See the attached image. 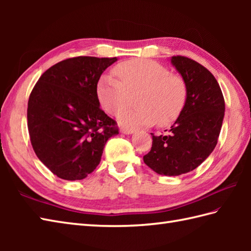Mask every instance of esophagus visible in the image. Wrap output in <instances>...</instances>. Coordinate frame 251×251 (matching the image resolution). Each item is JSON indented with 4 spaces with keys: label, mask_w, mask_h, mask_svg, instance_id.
Segmentation results:
<instances>
[{
    "label": "esophagus",
    "mask_w": 251,
    "mask_h": 251,
    "mask_svg": "<svg viewBox=\"0 0 251 251\" xmlns=\"http://www.w3.org/2000/svg\"><path fill=\"white\" fill-rule=\"evenodd\" d=\"M122 134H125V135H129V134H134L135 129L134 128H127V127H121V130H120Z\"/></svg>",
    "instance_id": "34e87169"
}]
</instances>
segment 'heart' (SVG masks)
<instances>
[{
    "label": "heart",
    "mask_w": 251,
    "mask_h": 251,
    "mask_svg": "<svg viewBox=\"0 0 251 251\" xmlns=\"http://www.w3.org/2000/svg\"><path fill=\"white\" fill-rule=\"evenodd\" d=\"M112 75L101 76L97 98L102 109L117 115L128 105L130 95L138 93L134 109L123 111L119 120L127 126L172 124L182 112L188 88L184 79L168 68L148 59H131L115 66Z\"/></svg>",
    "instance_id": "obj_1"
}]
</instances>
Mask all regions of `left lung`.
<instances>
[{
    "mask_svg": "<svg viewBox=\"0 0 251 251\" xmlns=\"http://www.w3.org/2000/svg\"><path fill=\"white\" fill-rule=\"evenodd\" d=\"M172 63L184 79L188 97L167 135H152L151 151L143 156L158 175L179 176L194 170L214 151L225 117V98L209 70L184 56Z\"/></svg>",
    "mask_w": 251,
    "mask_h": 251,
    "instance_id": "left-lung-1",
    "label": "left lung"
}]
</instances>
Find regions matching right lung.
Here are the masks:
<instances>
[{
  "label": "right lung",
  "mask_w": 251,
  "mask_h": 251,
  "mask_svg": "<svg viewBox=\"0 0 251 251\" xmlns=\"http://www.w3.org/2000/svg\"><path fill=\"white\" fill-rule=\"evenodd\" d=\"M114 58L79 56L42 74L28 101V129L40 161L63 180H82L98 166L105 142L119 134L100 109L97 84Z\"/></svg>",
  "instance_id": "1"
}]
</instances>
